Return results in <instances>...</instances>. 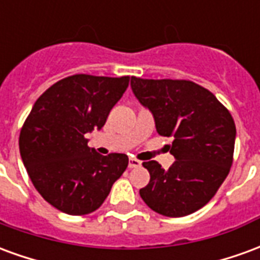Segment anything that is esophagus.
Instances as JSON below:
<instances>
[{
    "label": "esophagus",
    "mask_w": 260,
    "mask_h": 260,
    "mask_svg": "<svg viewBox=\"0 0 260 260\" xmlns=\"http://www.w3.org/2000/svg\"><path fill=\"white\" fill-rule=\"evenodd\" d=\"M142 163L139 160H136V158H129V161H128V167L129 169H136V167H141Z\"/></svg>",
    "instance_id": "esophagus-1"
}]
</instances>
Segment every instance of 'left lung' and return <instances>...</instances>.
<instances>
[{"mask_svg": "<svg viewBox=\"0 0 260 260\" xmlns=\"http://www.w3.org/2000/svg\"><path fill=\"white\" fill-rule=\"evenodd\" d=\"M131 87L153 114L156 131L173 136L170 153L175 161L164 170L145 161L150 181L139 193L152 210L182 217L199 210L216 195L229 175L235 143L234 119L212 91L191 80L141 79Z\"/></svg>", "mask_w": 260, "mask_h": 260, "instance_id": "1", "label": "left lung"}]
</instances>
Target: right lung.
<instances>
[{"instance_id":"obj_1","label":"right lung","mask_w":260,"mask_h":260,"mask_svg":"<svg viewBox=\"0 0 260 260\" xmlns=\"http://www.w3.org/2000/svg\"><path fill=\"white\" fill-rule=\"evenodd\" d=\"M129 76L72 75L58 80L35 103L20 129L22 161L37 192L61 212L82 216L106 201L128 167V156H102L86 134L102 129Z\"/></svg>"}]
</instances>
